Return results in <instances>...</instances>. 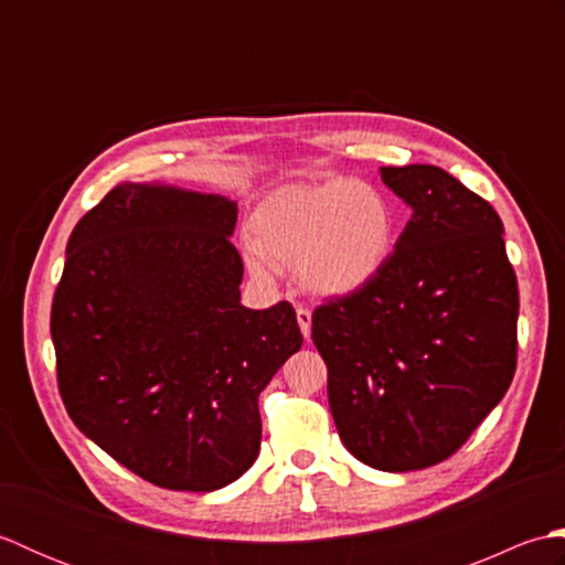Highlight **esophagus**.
Here are the masks:
<instances>
[{
    "mask_svg": "<svg viewBox=\"0 0 565 565\" xmlns=\"http://www.w3.org/2000/svg\"><path fill=\"white\" fill-rule=\"evenodd\" d=\"M296 318H298V328H301V332H303V338L308 340L310 338V310L308 308H303V306H298L296 308Z\"/></svg>",
    "mask_w": 565,
    "mask_h": 565,
    "instance_id": "esophagus-1",
    "label": "esophagus"
}]
</instances>
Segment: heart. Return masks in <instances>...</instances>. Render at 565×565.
<instances>
[{
	"mask_svg": "<svg viewBox=\"0 0 565 565\" xmlns=\"http://www.w3.org/2000/svg\"><path fill=\"white\" fill-rule=\"evenodd\" d=\"M249 269L298 267L308 291L350 296L374 281L395 239V211L381 189L356 179L286 186L249 223Z\"/></svg>",
	"mask_w": 565,
	"mask_h": 565,
	"instance_id": "b5f03b06",
	"label": "heart"
}]
</instances>
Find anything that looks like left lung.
<instances>
[{
    "instance_id": "left-lung-1",
    "label": "left lung",
    "mask_w": 565,
    "mask_h": 565,
    "mask_svg": "<svg viewBox=\"0 0 565 565\" xmlns=\"http://www.w3.org/2000/svg\"><path fill=\"white\" fill-rule=\"evenodd\" d=\"M411 221L374 281L313 313L330 413L359 461L405 473L461 449L518 369L502 221L435 164L381 167Z\"/></svg>"
}]
</instances>
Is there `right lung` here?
<instances>
[{
    "mask_svg": "<svg viewBox=\"0 0 565 565\" xmlns=\"http://www.w3.org/2000/svg\"><path fill=\"white\" fill-rule=\"evenodd\" d=\"M237 203L124 182L65 249L51 334L67 415L142 481L211 493L255 463L257 398L301 350L289 301L239 303Z\"/></svg>",
    "mask_w": 565,
    "mask_h": 565,
    "instance_id": "add662e5",
    "label": "right lung"
}]
</instances>
